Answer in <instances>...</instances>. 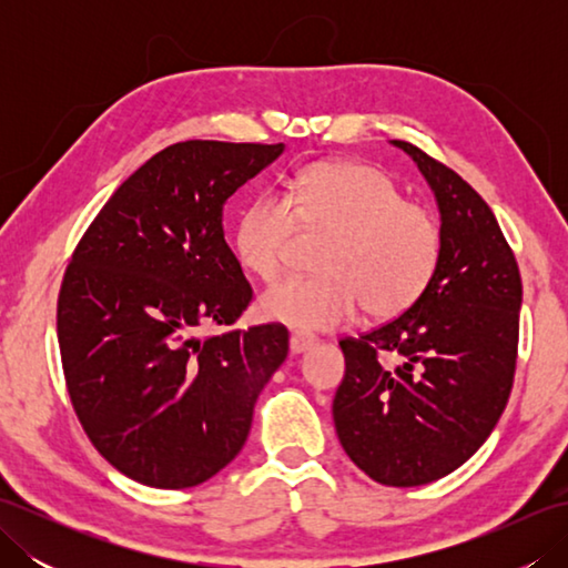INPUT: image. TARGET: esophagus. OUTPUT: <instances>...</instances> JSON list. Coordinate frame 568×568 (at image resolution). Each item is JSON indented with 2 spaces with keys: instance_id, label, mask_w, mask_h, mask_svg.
Returning <instances> with one entry per match:
<instances>
[{
  "instance_id": "34e87169",
  "label": "esophagus",
  "mask_w": 568,
  "mask_h": 568,
  "mask_svg": "<svg viewBox=\"0 0 568 568\" xmlns=\"http://www.w3.org/2000/svg\"><path fill=\"white\" fill-rule=\"evenodd\" d=\"M315 346V339L312 336H305V334H291V354H303L307 352V348Z\"/></svg>"
}]
</instances>
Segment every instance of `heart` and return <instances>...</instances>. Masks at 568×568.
<instances>
[{
	"label": "heart",
	"instance_id": "b5f03b06",
	"mask_svg": "<svg viewBox=\"0 0 568 568\" xmlns=\"http://www.w3.org/2000/svg\"><path fill=\"white\" fill-rule=\"evenodd\" d=\"M297 229L327 234L317 277H291L258 300L263 320L300 332L352 322L358 307L376 320L403 315L429 291L442 258V224L407 202L376 165L320 161L281 192H261L241 210L234 248L246 271L271 283L283 273Z\"/></svg>",
	"mask_w": 568,
	"mask_h": 568
}]
</instances>
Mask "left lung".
<instances>
[{"instance_id": "8db88e82", "label": "left lung", "mask_w": 568, "mask_h": 568, "mask_svg": "<svg viewBox=\"0 0 568 568\" xmlns=\"http://www.w3.org/2000/svg\"><path fill=\"white\" fill-rule=\"evenodd\" d=\"M393 146L417 163L437 200L439 268L400 317L339 342L346 371L332 413L366 476L413 488L468 462L498 425L513 390L523 281L486 200L413 143ZM383 353L398 358L395 369Z\"/></svg>"}]
</instances>
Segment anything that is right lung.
Here are the masks:
<instances>
[{
    "instance_id": "add662e5",
    "label": "right lung",
    "mask_w": 568,
    "mask_h": 568,
    "mask_svg": "<svg viewBox=\"0 0 568 568\" xmlns=\"http://www.w3.org/2000/svg\"><path fill=\"white\" fill-rule=\"evenodd\" d=\"M283 143L180 141L106 200L58 295V344L82 429L151 488H192L244 446L287 356L283 324L229 327L253 291L224 241V202Z\"/></svg>"
}]
</instances>
